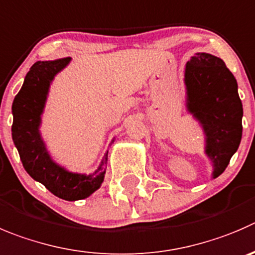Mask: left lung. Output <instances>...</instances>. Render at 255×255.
Here are the masks:
<instances>
[{
    "mask_svg": "<svg viewBox=\"0 0 255 255\" xmlns=\"http://www.w3.org/2000/svg\"><path fill=\"white\" fill-rule=\"evenodd\" d=\"M186 111L204 132V154L218 178L238 150L242 140L243 105L234 75L219 57L198 52L184 72Z\"/></svg>",
    "mask_w": 255,
    "mask_h": 255,
    "instance_id": "obj_1",
    "label": "left lung"
}]
</instances>
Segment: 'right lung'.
<instances>
[{
  "instance_id": "1",
  "label": "right lung",
  "mask_w": 255,
  "mask_h": 255,
  "mask_svg": "<svg viewBox=\"0 0 255 255\" xmlns=\"http://www.w3.org/2000/svg\"><path fill=\"white\" fill-rule=\"evenodd\" d=\"M70 62L71 57H65L55 61H37L32 65L12 104V140L18 150L23 168L33 180L45 185L57 198L75 202L89 198L101 186L105 178L109 150L95 171L80 174L57 164L43 141L40 128L51 84ZM114 141L115 137L111 144Z\"/></svg>"
}]
</instances>
